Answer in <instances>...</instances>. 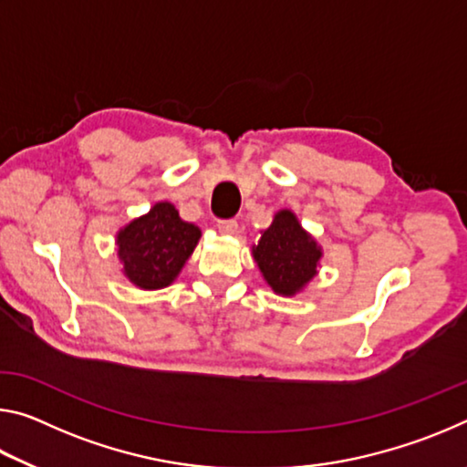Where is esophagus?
Listing matches in <instances>:
<instances>
[{"label": "esophagus", "mask_w": 467, "mask_h": 467, "mask_svg": "<svg viewBox=\"0 0 467 467\" xmlns=\"http://www.w3.org/2000/svg\"><path fill=\"white\" fill-rule=\"evenodd\" d=\"M236 228H239V224H236V220H220L218 223V231L223 234H234Z\"/></svg>", "instance_id": "1"}]
</instances>
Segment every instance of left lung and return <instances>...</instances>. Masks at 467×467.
<instances>
[{
    "mask_svg": "<svg viewBox=\"0 0 467 467\" xmlns=\"http://www.w3.org/2000/svg\"><path fill=\"white\" fill-rule=\"evenodd\" d=\"M321 255L317 241L290 210H280L259 243L253 244V259L280 296H295L303 290L317 275Z\"/></svg>",
    "mask_w": 467,
    "mask_h": 467,
    "instance_id": "8db88e82",
    "label": "left lung"
}]
</instances>
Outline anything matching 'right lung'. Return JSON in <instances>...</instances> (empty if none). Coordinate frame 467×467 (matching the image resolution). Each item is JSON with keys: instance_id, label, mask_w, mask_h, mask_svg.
I'll return each mask as SVG.
<instances>
[{"instance_id": "add662e5", "label": "right lung", "mask_w": 467, "mask_h": 467, "mask_svg": "<svg viewBox=\"0 0 467 467\" xmlns=\"http://www.w3.org/2000/svg\"><path fill=\"white\" fill-rule=\"evenodd\" d=\"M200 236V228L181 220L175 205L158 202L117 233L123 274L141 290L167 288L192 257Z\"/></svg>"}]
</instances>
